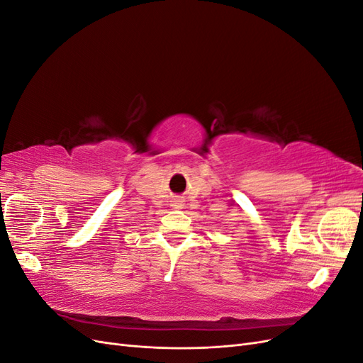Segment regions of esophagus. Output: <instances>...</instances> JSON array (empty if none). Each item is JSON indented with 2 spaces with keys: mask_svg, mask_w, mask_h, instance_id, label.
<instances>
[{
  "mask_svg": "<svg viewBox=\"0 0 363 363\" xmlns=\"http://www.w3.org/2000/svg\"><path fill=\"white\" fill-rule=\"evenodd\" d=\"M182 203H183V201H180V200H175V201H174V204H182Z\"/></svg>",
  "mask_w": 363,
  "mask_h": 363,
  "instance_id": "esophagus-1",
  "label": "esophagus"
}]
</instances>
